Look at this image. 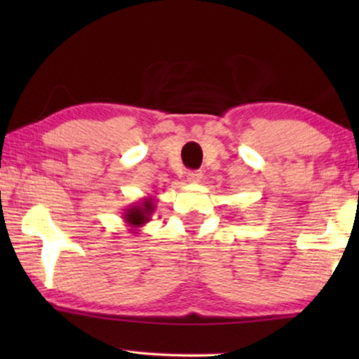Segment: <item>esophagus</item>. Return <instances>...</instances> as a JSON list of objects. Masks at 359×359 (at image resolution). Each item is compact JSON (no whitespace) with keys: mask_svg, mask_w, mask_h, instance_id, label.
Returning a JSON list of instances; mask_svg holds the SVG:
<instances>
[{"mask_svg":"<svg viewBox=\"0 0 359 359\" xmlns=\"http://www.w3.org/2000/svg\"><path fill=\"white\" fill-rule=\"evenodd\" d=\"M186 180H188V183L198 184L201 183V180H203V173H201V171H189L188 176H186Z\"/></svg>","mask_w":359,"mask_h":359,"instance_id":"esophagus-1","label":"esophagus"}]
</instances>
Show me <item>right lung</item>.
I'll return each instance as SVG.
<instances>
[{"instance_id": "obj_1", "label": "right lung", "mask_w": 359, "mask_h": 359, "mask_svg": "<svg viewBox=\"0 0 359 359\" xmlns=\"http://www.w3.org/2000/svg\"><path fill=\"white\" fill-rule=\"evenodd\" d=\"M156 205L155 201L151 198H144L140 203H134L130 208L126 209L124 212V222L129 225L130 230L134 233L139 232V227L145 225L147 222H150L151 214L155 212Z\"/></svg>"}]
</instances>
